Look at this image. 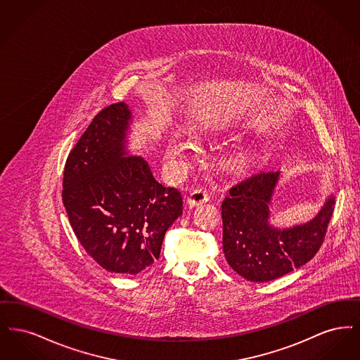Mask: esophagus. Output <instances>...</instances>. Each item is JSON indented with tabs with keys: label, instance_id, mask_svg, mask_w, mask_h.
<instances>
[{
	"label": "esophagus",
	"instance_id": "esophagus-1",
	"mask_svg": "<svg viewBox=\"0 0 360 360\" xmlns=\"http://www.w3.org/2000/svg\"><path fill=\"white\" fill-rule=\"evenodd\" d=\"M209 200V191L204 188H194L188 197V206L202 205Z\"/></svg>",
	"mask_w": 360,
	"mask_h": 360
}]
</instances>
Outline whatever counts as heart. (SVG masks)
<instances>
[{"instance_id": "heart-1", "label": "heart", "mask_w": 360, "mask_h": 360, "mask_svg": "<svg viewBox=\"0 0 360 360\" xmlns=\"http://www.w3.org/2000/svg\"><path fill=\"white\" fill-rule=\"evenodd\" d=\"M191 151H193V146L190 140L182 136L179 132H174L169 140V147H167V155L172 163L176 167L184 166L188 162ZM252 155H254L252 146L244 144L233 153V159L236 162H248L252 158Z\"/></svg>"}]
</instances>
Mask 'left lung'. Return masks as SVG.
Listing matches in <instances>:
<instances>
[{
  "mask_svg": "<svg viewBox=\"0 0 360 360\" xmlns=\"http://www.w3.org/2000/svg\"><path fill=\"white\" fill-rule=\"evenodd\" d=\"M281 172L262 170L229 190L221 204L224 255L251 282H269L308 263L320 250L332 217L335 195L308 223L279 228L270 223Z\"/></svg>",
  "mask_w": 360,
  "mask_h": 360,
  "instance_id": "1",
  "label": "left lung"
}]
</instances>
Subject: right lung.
I'll use <instances>...</instances> for the list:
<instances>
[{
    "label": "right lung",
    "mask_w": 360,
    "mask_h": 360,
    "mask_svg": "<svg viewBox=\"0 0 360 360\" xmlns=\"http://www.w3.org/2000/svg\"><path fill=\"white\" fill-rule=\"evenodd\" d=\"M134 116L125 103L103 109L71 150L62 200L72 231L103 269L136 275L159 259L166 231L182 214V195L155 179L128 151Z\"/></svg>",
    "instance_id": "add662e5"
}]
</instances>
